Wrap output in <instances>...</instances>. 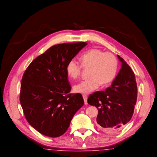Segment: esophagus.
<instances>
[{
  "mask_svg": "<svg viewBox=\"0 0 157 157\" xmlns=\"http://www.w3.org/2000/svg\"><path fill=\"white\" fill-rule=\"evenodd\" d=\"M82 96H83V100H84L85 104V105H87V104H88V101H87L88 96H87V95H86V94H83Z\"/></svg>",
  "mask_w": 157,
  "mask_h": 157,
  "instance_id": "34e87169",
  "label": "esophagus"
}]
</instances>
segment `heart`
Masks as SVG:
<instances>
[{
  "label": "heart",
  "instance_id": "b5f03b06",
  "mask_svg": "<svg viewBox=\"0 0 157 157\" xmlns=\"http://www.w3.org/2000/svg\"><path fill=\"white\" fill-rule=\"evenodd\" d=\"M81 64L75 58L67 63V72L75 79L81 74L82 68H90L88 79L80 82L74 86V91L79 94L90 93L101 86L110 84L117 75L118 61L110 52L93 48L85 52L80 57Z\"/></svg>",
  "mask_w": 157,
  "mask_h": 157
}]
</instances>
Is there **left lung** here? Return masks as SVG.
<instances>
[{"instance_id": "obj_1", "label": "left lung", "mask_w": 157, "mask_h": 157, "mask_svg": "<svg viewBox=\"0 0 157 157\" xmlns=\"http://www.w3.org/2000/svg\"><path fill=\"white\" fill-rule=\"evenodd\" d=\"M121 69L110 87L89 95L88 104L98 109V127L103 132H118L131 120L137 99L134 73L125 61L117 55Z\"/></svg>"}]
</instances>
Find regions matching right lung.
Listing matches in <instances>:
<instances>
[{"mask_svg": "<svg viewBox=\"0 0 157 157\" xmlns=\"http://www.w3.org/2000/svg\"><path fill=\"white\" fill-rule=\"evenodd\" d=\"M88 44L85 42L52 46L29 65L22 77L20 101L25 119L37 132L50 137L63 134L84 101L69 94L67 65Z\"/></svg>", "mask_w": 157, "mask_h": 157, "instance_id": "obj_1", "label": "right lung"}]
</instances>
